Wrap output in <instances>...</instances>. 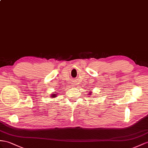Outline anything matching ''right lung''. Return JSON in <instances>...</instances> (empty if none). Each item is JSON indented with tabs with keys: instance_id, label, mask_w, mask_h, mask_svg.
Wrapping results in <instances>:
<instances>
[{
	"instance_id": "obj_1",
	"label": "right lung",
	"mask_w": 148,
	"mask_h": 148,
	"mask_svg": "<svg viewBox=\"0 0 148 148\" xmlns=\"http://www.w3.org/2000/svg\"><path fill=\"white\" fill-rule=\"evenodd\" d=\"M52 97H56V94H52Z\"/></svg>"
}]
</instances>
